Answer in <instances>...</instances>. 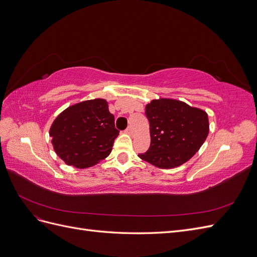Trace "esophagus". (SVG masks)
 Instances as JSON below:
<instances>
[{"mask_svg": "<svg viewBox=\"0 0 257 257\" xmlns=\"http://www.w3.org/2000/svg\"><path fill=\"white\" fill-rule=\"evenodd\" d=\"M125 133L128 134V135H133V128H132L131 126H128V127L125 130Z\"/></svg>", "mask_w": 257, "mask_h": 257, "instance_id": "esophagus-1", "label": "esophagus"}]
</instances>
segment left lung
I'll return each instance as SVG.
<instances>
[{"mask_svg": "<svg viewBox=\"0 0 257 257\" xmlns=\"http://www.w3.org/2000/svg\"><path fill=\"white\" fill-rule=\"evenodd\" d=\"M150 123V148L138 154L159 168H175L188 162L209 133L206 111L173 98L153 99L146 105Z\"/></svg>", "mask_w": 257, "mask_h": 257, "instance_id": "left-lung-1", "label": "left lung"}]
</instances>
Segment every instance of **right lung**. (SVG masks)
I'll return each mask as SVG.
<instances>
[{
	"label": "right lung",
	"instance_id": "1",
	"mask_svg": "<svg viewBox=\"0 0 257 257\" xmlns=\"http://www.w3.org/2000/svg\"><path fill=\"white\" fill-rule=\"evenodd\" d=\"M58 157L76 168L94 166L112 150L119 131L103 98L77 103L62 111L49 131Z\"/></svg>",
	"mask_w": 257,
	"mask_h": 257
}]
</instances>
